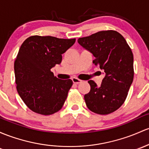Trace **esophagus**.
<instances>
[{
	"label": "esophagus",
	"instance_id": "1",
	"mask_svg": "<svg viewBox=\"0 0 149 149\" xmlns=\"http://www.w3.org/2000/svg\"><path fill=\"white\" fill-rule=\"evenodd\" d=\"M72 81L74 84H79V83L81 82V79H77V78H76V77H74V78H72Z\"/></svg>",
	"mask_w": 149,
	"mask_h": 149
}]
</instances>
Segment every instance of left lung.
<instances>
[{
    "label": "left lung",
    "mask_w": 149,
    "mask_h": 149,
    "mask_svg": "<svg viewBox=\"0 0 149 149\" xmlns=\"http://www.w3.org/2000/svg\"><path fill=\"white\" fill-rule=\"evenodd\" d=\"M95 57L93 63L105 74L100 86L88 81L91 89L84 95L87 107L98 114H109L124 104L134 79V55L126 40L115 30L100 31L78 39Z\"/></svg>",
    "instance_id": "obj_1"
}]
</instances>
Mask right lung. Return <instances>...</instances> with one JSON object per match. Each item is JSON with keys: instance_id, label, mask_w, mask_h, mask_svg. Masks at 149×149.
Segmentation results:
<instances>
[{"instance_id": "1", "label": "right lung", "mask_w": 149, "mask_h": 149, "mask_svg": "<svg viewBox=\"0 0 149 149\" xmlns=\"http://www.w3.org/2000/svg\"><path fill=\"white\" fill-rule=\"evenodd\" d=\"M75 40L34 36L20 46L14 63L17 91L34 112L50 115L63 106L72 81L58 79L51 69L61 63L62 55Z\"/></svg>"}]
</instances>
